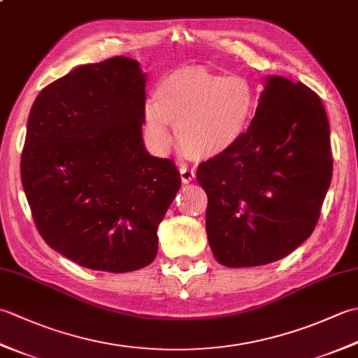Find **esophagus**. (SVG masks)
<instances>
[{
	"label": "esophagus",
	"instance_id": "obj_1",
	"mask_svg": "<svg viewBox=\"0 0 358 358\" xmlns=\"http://www.w3.org/2000/svg\"><path fill=\"white\" fill-rule=\"evenodd\" d=\"M180 175H181V181H183V183H191V181L195 178V171L187 166H181Z\"/></svg>",
	"mask_w": 358,
	"mask_h": 358
}]
</instances>
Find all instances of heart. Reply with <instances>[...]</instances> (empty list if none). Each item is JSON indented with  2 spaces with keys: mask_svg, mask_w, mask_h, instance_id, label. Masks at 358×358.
Returning <instances> with one entry per match:
<instances>
[{
  "mask_svg": "<svg viewBox=\"0 0 358 358\" xmlns=\"http://www.w3.org/2000/svg\"><path fill=\"white\" fill-rule=\"evenodd\" d=\"M257 96L243 77H224L200 66L173 71L159 83L157 101L144 108V126L157 146L171 141V124L186 154L217 157L235 146L252 123Z\"/></svg>",
  "mask_w": 358,
  "mask_h": 358,
  "instance_id": "1",
  "label": "heart"
}]
</instances>
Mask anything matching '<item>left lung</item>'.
Returning a JSON list of instances; mask_svg holds the SVG:
<instances>
[{"label": "left lung", "instance_id": "left-lung-1", "mask_svg": "<svg viewBox=\"0 0 358 358\" xmlns=\"http://www.w3.org/2000/svg\"><path fill=\"white\" fill-rule=\"evenodd\" d=\"M331 178L320 96L300 81L269 77L245 136L196 171L217 260L250 268L291 254L315 229Z\"/></svg>", "mask_w": 358, "mask_h": 358}]
</instances>
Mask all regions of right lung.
<instances>
[{"label":"right lung","mask_w":358,"mask_h":358,"mask_svg":"<svg viewBox=\"0 0 358 358\" xmlns=\"http://www.w3.org/2000/svg\"><path fill=\"white\" fill-rule=\"evenodd\" d=\"M146 77L112 57L45 86L30 109L21 183L38 232L83 268L131 272L154 262L157 227L181 186L144 149Z\"/></svg>","instance_id":"1"}]
</instances>
